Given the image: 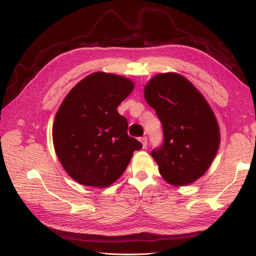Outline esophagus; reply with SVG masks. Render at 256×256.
Wrapping results in <instances>:
<instances>
[{"label":"esophagus","instance_id":"obj_1","mask_svg":"<svg viewBox=\"0 0 256 256\" xmlns=\"http://www.w3.org/2000/svg\"><path fill=\"white\" fill-rule=\"evenodd\" d=\"M140 142L142 143V145H143V148H145L146 146H148V138H146V136L140 138Z\"/></svg>","mask_w":256,"mask_h":256}]
</instances>
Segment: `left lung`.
I'll return each instance as SVG.
<instances>
[{
    "label": "left lung",
    "instance_id": "1",
    "mask_svg": "<svg viewBox=\"0 0 256 256\" xmlns=\"http://www.w3.org/2000/svg\"><path fill=\"white\" fill-rule=\"evenodd\" d=\"M146 102L156 111L164 142L152 150L160 174L174 186H186L208 170L220 145L214 113L198 89L176 72L158 74L145 86Z\"/></svg>",
    "mask_w": 256,
    "mask_h": 256
}]
</instances>
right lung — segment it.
<instances>
[{
    "mask_svg": "<svg viewBox=\"0 0 256 256\" xmlns=\"http://www.w3.org/2000/svg\"><path fill=\"white\" fill-rule=\"evenodd\" d=\"M134 89L122 76L94 72L69 91L56 113L52 142L64 170L76 182L104 188L122 176L134 150L128 121L116 108Z\"/></svg>",
    "mask_w": 256,
    "mask_h": 256,
    "instance_id": "1",
    "label": "right lung"
}]
</instances>
